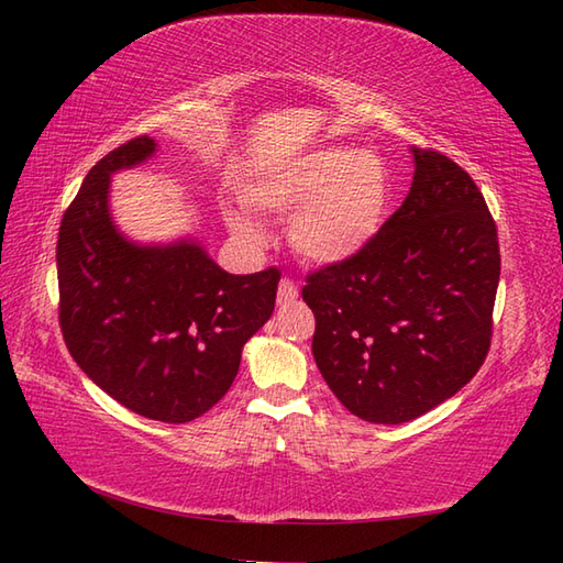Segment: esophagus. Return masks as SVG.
Segmentation results:
<instances>
[{"label":"esophagus","mask_w":563,"mask_h":563,"mask_svg":"<svg viewBox=\"0 0 563 563\" xmlns=\"http://www.w3.org/2000/svg\"><path fill=\"white\" fill-rule=\"evenodd\" d=\"M297 297H300V290H297V285L290 278H283L278 285V305H292Z\"/></svg>","instance_id":"34e87169"}]
</instances>
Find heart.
Segmentation results:
<instances>
[{
  "instance_id": "b5f03b06",
  "label": "heart",
  "mask_w": 563,
  "mask_h": 563,
  "mask_svg": "<svg viewBox=\"0 0 563 563\" xmlns=\"http://www.w3.org/2000/svg\"><path fill=\"white\" fill-rule=\"evenodd\" d=\"M249 212L290 216L288 236L314 263L351 261L373 242L389 206V174L375 152L319 147L256 166L239 188ZM227 224L242 242H261L258 227L230 210Z\"/></svg>"
}]
</instances>
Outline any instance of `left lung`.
Segmentation results:
<instances>
[{"instance_id":"1","label":"left lung","mask_w":563,"mask_h":563,"mask_svg":"<svg viewBox=\"0 0 563 563\" xmlns=\"http://www.w3.org/2000/svg\"><path fill=\"white\" fill-rule=\"evenodd\" d=\"M401 208L351 261L307 275L312 353L336 399L369 423H406L454 397L492 349L498 234L450 157L413 147Z\"/></svg>"}]
</instances>
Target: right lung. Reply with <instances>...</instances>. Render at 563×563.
Here are the masks:
<instances>
[{
  "label": "right lung",
  "instance_id": "add662e5",
  "mask_svg": "<svg viewBox=\"0 0 563 563\" xmlns=\"http://www.w3.org/2000/svg\"><path fill=\"white\" fill-rule=\"evenodd\" d=\"M140 135L106 154L59 222V329L87 377L152 421L188 423L218 404L244 343L275 307L280 271L232 275L196 239L142 246L118 232L111 176L142 164Z\"/></svg>",
  "mask_w": 563,
  "mask_h": 563
}]
</instances>
